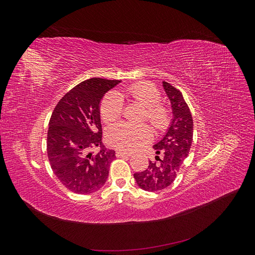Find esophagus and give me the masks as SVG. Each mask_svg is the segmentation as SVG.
Wrapping results in <instances>:
<instances>
[{
	"mask_svg": "<svg viewBox=\"0 0 255 255\" xmlns=\"http://www.w3.org/2000/svg\"><path fill=\"white\" fill-rule=\"evenodd\" d=\"M116 156H117V157H122V156L128 157V156H130V153H128V152H127V151L117 150V152H116Z\"/></svg>",
	"mask_w": 255,
	"mask_h": 255,
	"instance_id": "obj_1",
	"label": "esophagus"
}]
</instances>
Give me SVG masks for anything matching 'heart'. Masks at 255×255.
I'll use <instances>...</instances> for the list:
<instances>
[{
	"mask_svg": "<svg viewBox=\"0 0 255 255\" xmlns=\"http://www.w3.org/2000/svg\"><path fill=\"white\" fill-rule=\"evenodd\" d=\"M126 95L145 107L143 120H148L157 130L165 129L170 121L169 111L159 103L160 92L153 84L140 82L126 88ZM123 113V101L117 92L106 95L100 104V115L106 123L117 121ZM152 138V130L146 125L120 122L107 130V140L115 148L133 151Z\"/></svg>",
	"mask_w": 255,
	"mask_h": 255,
	"instance_id": "b5f03b06",
	"label": "heart"
}]
</instances>
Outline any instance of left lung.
Masks as SVG:
<instances>
[{"label": "left lung", "instance_id": "1", "mask_svg": "<svg viewBox=\"0 0 255 255\" xmlns=\"http://www.w3.org/2000/svg\"><path fill=\"white\" fill-rule=\"evenodd\" d=\"M163 86L171 102L173 118L163 139L153 146L155 159L149 160L144 171L134 173L138 186L146 191L165 189L173 183L188 155L194 135L192 116L182 92L167 82H163Z\"/></svg>", "mask_w": 255, "mask_h": 255}]
</instances>
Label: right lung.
Masks as SVG:
<instances>
[{
	"mask_svg": "<svg viewBox=\"0 0 255 255\" xmlns=\"http://www.w3.org/2000/svg\"><path fill=\"white\" fill-rule=\"evenodd\" d=\"M120 81L94 78L59 100L49 122L47 152L52 170L74 194L87 195L105 184L115 151L102 142L100 101ZM100 146L97 153L91 150Z\"/></svg>",
	"mask_w": 255,
	"mask_h": 255,
	"instance_id": "add662e5",
	"label": "right lung"
}]
</instances>
